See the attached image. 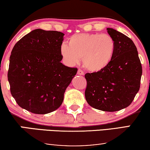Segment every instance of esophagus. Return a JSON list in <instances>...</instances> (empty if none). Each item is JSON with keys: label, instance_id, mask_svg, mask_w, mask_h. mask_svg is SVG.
Masks as SVG:
<instances>
[{"label": "esophagus", "instance_id": "esophagus-1", "mask_svg": "<svg viewBox=\"0 0 150 150\" xmlns=\"http://www.w3.org/2000/svg\"><path fill=\"white\" fill-rule=\"evenodd\" d=\"M77 74H79V75H84V71L82 70V69H78V71H77Z\"/></svg>", "mask_w": 150, "mask_h": 150}]
</instances>
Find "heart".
Wrapping results in <instances>:
<instances>
[{
  "mask_svg": "<svg viewBox=\"0 0 150 150\" xmlns=\"http://www.w3.org/2000/svg\"><path fill=\"white\" fill-rule=\"evenodd\" d=\"M69 45L63 43L60 53L68 65H74L82 57L87 70L97 72L106 68L115 51V42L111 36L100 33L74 34L69 39Z\"/></svg>",
  "mask_w": 150,
  "mask_h": 150,
  "instance_id": "b5f03b06",
  "label": "heart"
}]
</instances>
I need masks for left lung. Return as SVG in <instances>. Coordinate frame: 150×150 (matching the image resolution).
<instances>
[{
	"label": "left lung",
	"instance_id": "left-lung-1",
	"mask_svg": "<svg viewBox=\"0 0 150 150\" xmlns=\"http://www.w3.org/2000/svg\"><path fill=\"white\" fill-rule=\"evenodd\" d=\"M106 30L115 42V51L106 68L85 75V95L93 108L114 112L132 103L140 88L142 66L132 40L113 28Z\"/></svg>",
	"mask_w": 150,
	"mask_h": 150
}]
</instances>
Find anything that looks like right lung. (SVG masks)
I'll return each instance as SVG.
<instances>
[{
	"label": "right lung",
	"instance_id": "add662e5",
	"mask_svg": "<svg viewBox=\"0 0 150 150\" xmlns=\"http://www.w3.org/2000/svg\"><path fill=\"white\" fill-rule=\"evenodd\" d=\"M63 33L35 29L12 49L8 69L10 91L20 107L35 114L57 110L76 67L61 63Z\"/></svg>",
	"mask_w": 150,
	"mask_h": 150
}]
</instances>
